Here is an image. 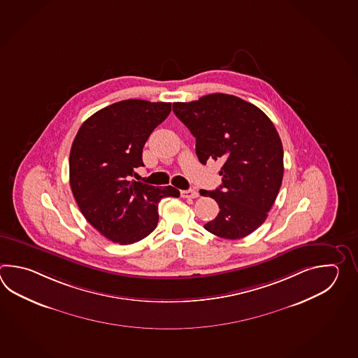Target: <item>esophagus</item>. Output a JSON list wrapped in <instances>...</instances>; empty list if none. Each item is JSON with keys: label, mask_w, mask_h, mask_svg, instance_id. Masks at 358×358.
<instances>
[{"label": "esophagus", "mask_w": 358, "mask_h": 358, "mask_svg": "<svg viewBox=\"0 0 358 358\" xmlns=\"http://www.w3.org/2000/svg\"><path fill=\"white\" fill-rule=\"evenodd\" d=\"M182 198H197L198 192L196 189H187L180 192Z\"/></svg>", "instance_id": "obj_1"}]
</instances>
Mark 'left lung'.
<instances>
[{"label": "left lung", "mask_w": 358, "mask_h": 358, "mask_svg": "<svg viewBox=\"0 0 358 358\" xmlns=\"http://www.w3.org/2000/svg\"><path fill=\"white\" fill-rule=\"evenodd\" d=\"M173 111L196 138L199 162L222 164L220 187L199 192L220 208L206 230L225 239L250 236L282 187V145L274 124L259 107L224 93L176 102Z\"/></svg>", "instance_id": "left-lung-1"}]
</instances>
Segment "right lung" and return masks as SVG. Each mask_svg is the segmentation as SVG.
I'll return each instance as SVG.
<instances>
[{"mask_svg":"<svg viewBox=\"0 0 358 358\" xmlns=\"http://www.w3.org/2000/svg\"><path fill=\"white\" fill-rule=\"evenodd\" d=\"M171 111L170 102L125 99L92 115L70 150V187L84 217L114 243L150 236L159 222V202L179 190L130 180L143 166L142 152L153 129Z\"/></svg>","mask_w":358,"mask_h":358,"instance_id":"obj_1","label":"right lung"}]
</instances>
